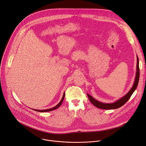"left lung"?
Segmentation results:
<instances>
[{
	"label": "left lung",
	"instance_id": "obj_1",
	"mask_svg": "<svg viewBox=\"0 0 146 146\" xmlns=\"http://www.w3.org/2000/svg\"><path fill=\"white\" fill-rule=\"evenodd\" d=\"M137 72L135 78V81L134 82V84L132 87V88L131 89V90L128 92L125 96H124L121 99H119L118 100L116 101L115 102L113 103H103L102 102H100L96 99H95L92 96L90 95L87 94L88 97L90 100V102L93 104V105L100 109H106V110H110V109H115L117 108H119L121 106H122L125 103H126L127 101L129 99L131 95L135 91V90L136 89L137 86L138 85V82L139 80V76H140V70H139V58H137Z\"/></svg>",
	"mask_w": 146,
	"mask_h": 146
}]
</instances>
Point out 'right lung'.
<instances>
[{
	"instance_id": "right-lung-1",
	"label": "right lung",
	"mask_w": 146,
	"mask_h": 146,
	"mask_svg": "<svg viewBox=\"0 0 146 146\" xmlns=\"http://www.w3.org/2000/svg\"><path fill=\"white\" fill-rule=\"evenodd\" d=\"M65 92H64V95H63V97H62V98L61 100L60 101V102L58 104V105H57L56 106H55V107H54V108H51V109H47V110H35V111H40V112H47V111H52V110H55V109H58V108L61 105V104L62 103V102H63V100H64V98H65Z\"/></svg>"
}]
</instances>
